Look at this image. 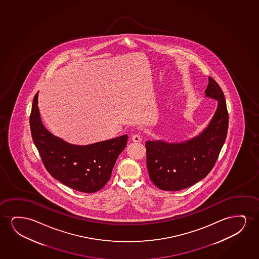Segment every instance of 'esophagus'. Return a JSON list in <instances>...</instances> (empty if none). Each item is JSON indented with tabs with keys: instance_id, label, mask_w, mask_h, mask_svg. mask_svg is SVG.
Returning <instances> with one entry per match:
<instances>
[{
	"instance_id": "esophagus-1",
	"label": "esophagus",
	"mask_w": 259,
	"mask_h": 259,
	"mask_svg": "<svg viewBox=\"0 0 259 259\" xmlns=\"http://www.w3.org/2000/svg\"><path fill=\"white\" fill-rule=\"evenodd\" d=\"M132 140H133V142H140L142 141V138H141V135L139 134H135V135L132 136Z\"/></svg>"
}]
</instances>
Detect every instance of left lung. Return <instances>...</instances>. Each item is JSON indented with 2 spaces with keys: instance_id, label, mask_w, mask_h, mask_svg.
<instances>
[{
  "instance_id": "left-lung-1",
  "label": "left lung",
  "mask_w": 259,
  "mask_h": 259,
  "mask_svg": "<svg viewBox=\"0 0 259 259\" xmlns=\"http://www.w3.org/2000/svg\"><path fill=\"white\" fill-rule=\"evenodd\" d=\"M205 94L218 101V108L209 125L198 136L181 143L146 142L149 178L162 190L189 188L205 178L216 163L227 138L229 117L223 91L211 77Z\"/></svg>"
}]
</instances>
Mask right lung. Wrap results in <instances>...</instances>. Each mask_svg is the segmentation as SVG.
<instances>
[{
  "instance_id": "obj_1",
  "label": "right lung",
  "mask_w": 259,
  "mask_h": 259,
  "mask_svg": "<svg viewBox=\"0 0 259 259\" xmlns=\"http://www.w3.org/2000/svg\"><path fill=\"white\" fill-rule=\"evenodd\" d=\"M30 128L33 143L50 175L83 193H95L105 186L127 143L126 135L85 146L72 145L54 136L40 119L38 93L32 101Z\"/></svg>"
}]
</instances>
